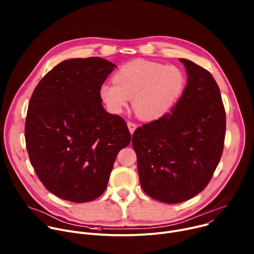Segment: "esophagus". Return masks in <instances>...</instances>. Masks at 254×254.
Segmentation results:
<instances>
[{"instance_id":"1","label":"esophagus","mask_w":254,"mask_h":254,"mask_svg":"<svg viewBox=\"0 0 254 254\" xmlns=\"http://www.w3.org/2000/svg\"><path fill=\"white\" fill-rule=\"evenodd\" d=\"M127 127H128V130L130 131V133L132 134L133 131L135 130V128L137 127V125H135L134 123H131V122H127Z\"/></svg>"}]
</instances>
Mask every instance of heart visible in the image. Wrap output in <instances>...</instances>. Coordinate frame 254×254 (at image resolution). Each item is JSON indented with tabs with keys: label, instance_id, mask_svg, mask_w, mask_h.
I'll return each mask as SVG.
<instances>
[{
	"label": "heart",
	"instance_id": "heart-1",
	"mask_svg": "<svg viewBox=\"0 0 254 254\" xmlns=\"http://www.w3.org/2000/svg\"><path fill=\"white\" fill-rule=\"evenodd\" d=\"M114 82H105L99 87V96L108 111L122 113L132 98L138 118L151 122L173 110L184 93L186 76L176 66L137 59L120 68Z\"/></svg>",
	"mask_w": 254,
	"mask_h": 254
}]
</instances>
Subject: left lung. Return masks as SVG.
Here are the masks:
<instances>
[{
  "label": "left lung",
  "instance_id": "obj_1",
  "mask_svg": "<svg viewBox=\"0 0 254 254\" xmlns=\"http://www.w3.org/2000/svg\"><path fill=\"white\" fill-rule=\"evenodd\" d=\"M180 61L187 72L182 97L166 116L137 127L131 139L142 190L168 204L205 189L221 159L226 129L220 89L210 72Z\"/></svg>",
  "mask_w": 254,
  "mask_h": 254
}]
</instances>
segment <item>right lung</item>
I'll return each mask as SVG.
<instances>
[{
	"label": "right lung",
	"instance_id": "obj_1",
	"mask_svg": "<svg viewBox=\"0 0 254 254\" xmlns=\"http://www.w3.org/2000/svg\"><path fill=\"white\" fill-rule=\"evenodd\" d=\"M116 67L100 57L64 60L31 96L25 125L30 162L45 188L63 200L98 198L119 152L130 142L125 120L105 112L99 96Z\"/></svg>",
	"mask_w": 254,
	"mask_h": 254
}]
</instances>
